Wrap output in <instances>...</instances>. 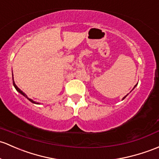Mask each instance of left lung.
I'll use <instances>...</instances> for the list:
<instances>
[{"mask_svg":"<svg viewBox=\"0 0 159 159\" xmlns=\"http://www.w3.org/2000/svg\"><path fill=\"white\" fill-rule=\"evenodd\" d=\"M137 84H138V83H137ZM137 84H136V85H135V86H134V89H132V90H134V89H135V87H136V86H137ZM127 95H128V94H127V95H125V96H124V98H122V100H124V98H126V97H127Z\"/></svg>","mask_w":159,"mask_h":159,"instance_id":"obj_1","label":"left lung"}]
</instances>
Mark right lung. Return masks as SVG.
<instances>
[{
  "label": "right lung",
  "mask_w": 159,
  "mask_h": 159,
  "mask_svg": "<svg viewBox=\"0 0 159 159\" xmlns=\"http://www.w3.org/2000/svg\"><path fill=\"white\" fill-rule=\"evenodd\" d=\"M13 86L15 87V89H16V91L18 92L19 93H20V94H21V95H23V96L25 97V98H26L27 99H28L29 101H30V102H31L32 103H33V104H36V105H39V102H35V101H33V100H32V99H31V98H28V96H27V95H26V94H25L24 93H23V91H22L21 89H19V88H18L17 86H16V85L15 84V82H14V80H13Z\"/></svg>",
  "instance_id": "1"
}]
</instances>
